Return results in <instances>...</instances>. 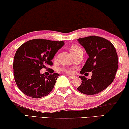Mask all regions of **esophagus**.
<instances>
[{
  "label": "esophagus",
  "instance_id": "1",
  "mask_svg": "<svg viewBox=\"0 0 129 129\" xmlns=\"http://www.w3.org/2000/svg\"><path fill=\"white\" fill-rule=\"evenodd\" d=\"M68 77L71 79H74L75 78V76H68Z\"/></svg>",
  "mask_w": 129,
  "mask_h": 129
}]
</instances>
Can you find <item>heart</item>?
Segmentation results:
<instances>
[{
  "label": "heart",
  "instance_id": "1",
  "mask_svg": "<svg viewBox=\"0 0 129 129\" xmlns=\"http://www.w3.org/2000/svg\"><path fill=\"white\" fill-rule=\"evenodd\" d=\"M71 53L72 54V55H74V56L78 53H83V50H82V48L80 47V46H79L78 45H74L71 46ZM63 71L65 72L68 73V74H72L73 72V71L71 68H64L63 69Z\"/></svg>",
  "mask_w": 129,
  "mask_h": 129
}]
</instances>
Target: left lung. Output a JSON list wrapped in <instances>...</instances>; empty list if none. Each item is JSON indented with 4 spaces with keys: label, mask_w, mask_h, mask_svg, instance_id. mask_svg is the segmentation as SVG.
Masks as SVG:
<instances>
[{
    "label": "left lung",
    "mask_w": 129,
    "mask_h": 129,
    "mask_svg": "<svg viewBox=\"0 0 129 129\" xmlns=\"http://www.w3.org/2000/svg\"><path fill=\"white\" fill-rule=\"evenodd\" d=\"M78 41L89 55L80 74L90 72L93 74L90 79L79 76L82 82L78 90L85 94H96L114 81L118 68L116 49L109 40L99 36L79 38Z\"/></svg>",
    "instance_id": "8db88e82"
}]
</instances>
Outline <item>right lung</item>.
<instances>
[{"mask_svg":"<svg viewBox=\"0 0 129 129\" xmlns=\"http://www.w3.org/2000/svg\"><path fill=\"white\" fill-rule=\"evenodd\" d=\"M64 42L32 39L17 49L13 62L15 82L18 87L29 97L39 99L51 91L59 75L50 70L52 74L45 76L40 70L53 65L51 60Z\"/></svg>","mask_w":129,"mask_h":129,"instance_id":"1","label":"right lung"}]
</instances>
